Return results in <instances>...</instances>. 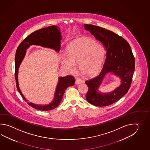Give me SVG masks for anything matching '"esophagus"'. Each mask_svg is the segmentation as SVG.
I'll return each mask as SVG.
<instances>
[{
  "label": "esophagus",
  "instance_id": "obj_1",
  "mask_svg": "<svg viewBox=\"0 0 150 150\" xmlns=\"http://www.w3.org/2000/svg\"><path fill=\"white\" fill-rule=\"evenodd\" d=\"M82 83V80L80 79V78H76V82H75V83L76 84V85H78V84H79L80 83Z\"/></svg>",
  "mask_w": 150,
  "mask_h": 150
}]
</instances>
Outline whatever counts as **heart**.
Here are the masks:
<instances>
[{
  "label": "heart",
  "mask_w": 150,
  "mask_h": 150,
  "mask_svg": "<svg viewBox=\"0 0 150 150\" xmlns=\"http://www.w3.org/2000/svg\"><path fill=\"white\" fill-rule=\"evenodd\" d=\"M104 50L92 39L86 40L71 46L68 50V57L64 55L62 64L70 72L76 70V64H80V70L85 75H91L98 70Z\"/></svg>",
  "instance_id": "heart-1"
}]
</instances>
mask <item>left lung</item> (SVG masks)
Returning <instances> with one entry per match:
<instances>
[{"instance_id": "1", "label": "left lung", "mask_w": 150, "mask_h": 150, "mask_svg": "<svg viewBox=\"0 0 150 150\" xmlns=\"http://www.w3.org/2000/svg\"><path fill=\"white\" fill-rule=\"evenodd\" d=\"M85 28L101 42L106 54L99 75L85 81L88 87L86 99L95 106L103 107L117 102L130 87L134 75L135 59L130 46L125 38L115 33L97 25L85 24ZM112 72L122 79L121 85L112 93H100L98 88L105 74Z\"/></svg>"}]
</instances>
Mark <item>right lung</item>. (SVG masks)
I'll return each mask as SVG.
<instances>
[{"instance_id": "right-lung-1", "label": "right lung", "mask_w": 150, "mask_h": 150, "mask_svg": "<svg viewBox=\"0 0 150 150\" xmlns=\"http://www.w3.org/2000/svg\"><path fill=\"white\" fill-rule=\"evenodd\" d=\"M59 27L56 25H51L46 28L39 29L31 33L25 38L17 48L15 56V78L16 86L18 92L23 99L34 108L48 111L56 108L61 103L65 91L69 86H73L75 79L72 76H67L58 78V83L54 93V99L51 103L47 105H35L32 102H28L20 91L18 83V70L20 64L25 56L26 49L32 45H41L43 47L51 48L56 51H59L61 49V33Z\"/></svg>"}]
</instances>
